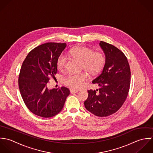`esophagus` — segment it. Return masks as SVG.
Returning <instances> with one entry per match:
<instances>
[{
    "instance_id": "1",
    "label": "esophagus",
    "mask_w": 153,
    "mask_h": 153,
    "mask_svg": "<svg viewBox=\"0 0 153 153\" xmlns=\"http://www.w3.org/2000/svg\"><path fill=\"white\" fill-rule=\"evenodd\" d=\"M70 92H71V93H77V92H79V91H78V90L71 89V90H70Z\"/></svg>"
}]
</instances>
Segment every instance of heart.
I'll list each match as a JSON object with an SVG mask.
<instances>
[{
    "mask_svg": "<svg viewBox=\"0 0 153 153\" xmlns=\"http://www.w3.org/2000/svg\"><path fill=\"white\" fill-rule=\"evenodd\" d=\"M70 55L74 59L82 62V67L91 74L99 73L103 68L105 59L104 55L98 51L85 47H77L70 50ZM67 58L61 54L57 59V67L60 70L65 68ZM88 74L85 72L79 73H70L65 78L67 85L73 89L82 88L88 79Z\"/></svg>",
    "mask_w": 153,
    "mask_h": 153,
    "instance_id": "b5f03b06",
    "label": "heart"
}]
</instances>
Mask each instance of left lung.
Wrapping results in <instances>:
<instances>
[{"label":"left lung","instance_id":"1","mask_svg":"<svg viewBox=\"0 0 153 153\" xmlns=\"http://www.w3.org/2000/svg\"><path fill=\"white\" fill-rule=\"evenodd\" d=\"M106 60L102 72L93 80L99 89L89 90L85 101L88 111L104 117L117 112L125 102L130 87L131 71L127 58L116 47L100 41Z\"/></svg>","mask_w":153,"mask_h":153}]
</instances>
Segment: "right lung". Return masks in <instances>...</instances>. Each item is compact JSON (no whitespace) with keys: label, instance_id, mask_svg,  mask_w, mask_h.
Returning <instances> with one entry per match:
<instances>
[{"label":"right lung","instance_id":"obj_1","mask_svg":"<svg viewBox=\"0 0 153 153\" xmlns=\"http://www.w3.org/2000/svg\"><path fill=\"white\" fill-rule=\"evenodd\" d=\"M65 43L47 42L28 53L22 63L18 79L22 99L33 114L50 118L63 108L70 91L65 87L49 89L48 82L57 72V61Z\"/></svg>","mask_w":153,"mask_h":153}]
</instances>
